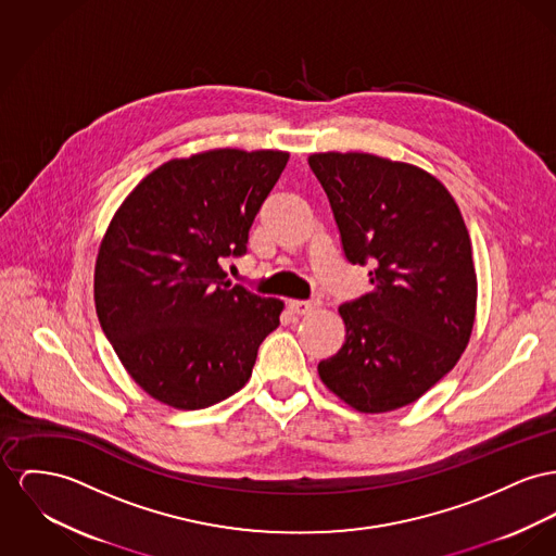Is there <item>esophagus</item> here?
<instances>
[{
    "label": "esophagus",
    "mask_w": 556,
    "mask_h": 556,
    "mask_svg": "<svg viewBox=\"0 0 556 556\" xmlns=\"http://www.w3.org/2000/svg\"><path fill=\"white\" fill-rule=\"evenodd\" d=\"M318 305H320L318 299H307V301H303V299H291V301H289V309H291L293 314H299V316L309 314V312L316 309Z\"/></svg>",
    "instance_id": "esophagus-1"
}]
</instances>
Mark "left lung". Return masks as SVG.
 <instances>
[{
	"label": "left lung",
	"mask_w": 556,
	"mask_h": 556,
	"mask_svg": "<svg viewBox=\"0 0 556 556\" xmlns=\"http://www.w3.org/2000/svg\"><path fill=\"white\" fill-rule=\"evenodd\" d=\"M350 263H370L372 291L339 305L345 343L318 365L350 407L415 403L455 367L477 312L472 244L439 179L370 153H314Z\"/></svg>",
	"instance_id": "1"
}]
</instances>
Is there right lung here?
<instances>
[{
    "label": "right lung",
    "mask_w": 556,
    "mask_h": 556,
    "mask_svg": "<svg viewBox=\"0 0 556 556\" xmlns=\"http://www.w3.org/2000/svg\"><path fill=\"white\" fill-rule=\"evenodd\" d=\"M289 162L287 151L215 149L155 168L115 213L94 267L103 333L155 401L206 408L251 377L282 301L225 280Z\"/></svg>",
    "instance_id": "1"
}]
</instances>
